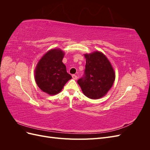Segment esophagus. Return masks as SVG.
<instances>
[{
  "instance_id": "34e87169",
  "label": "esophagus",
  "mask_w": 150,
  "mask_h": 150,
  "mask_svg": "<svg viewBox=\"0 0 150 150\" xmlns=\"http://www.w3.org/2000/svg\"><path fill=\"white\" fill-rule=\"evenodd\" d=\"M72 79H74V80H76L77 79H78V76L75 75V74H72Z\"/></svg>"
}]
</instances>
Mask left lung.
Returning <instances> with one entry per match:
<instances>
[{
  "label": "left lung",
  "instance_id": "1",
  "mask_svg": "<svg viewBox=\"0 0 150 150\" xmlns=\"http://www.w3.org/2000/svg\"><path fill=\"white\" fill-rule=\"evenodd\" d=\"M84 74L78 83L86 96L96 99L105 96L115 79V72L104 54L95 51L84 54Z\"/></svg>",
  "mask_w": 150,
  "mask_h": 150
}]
</instances>
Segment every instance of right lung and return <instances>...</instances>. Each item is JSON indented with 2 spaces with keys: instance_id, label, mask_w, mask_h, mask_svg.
I'll list each match as a JSON object with an SVG mask.
<instances>
[{
  "instance_id": "1",
  "label": "right lung",
  "mask_w": 150,
  "mask_h": 150,
  "mask_svg": "<svg viewBox=\"0 0 150 150\" xmlns=\"http://www.w3.org/2000/svg\"><path fill=\"white\" fill-rule=\"evenodd\" d=\"M64 52L59 49L49 50L40 59L35 69V80L38 87L49 95L60 93L72 78L62 62Z\"/></svg>"
}]
</instances>
